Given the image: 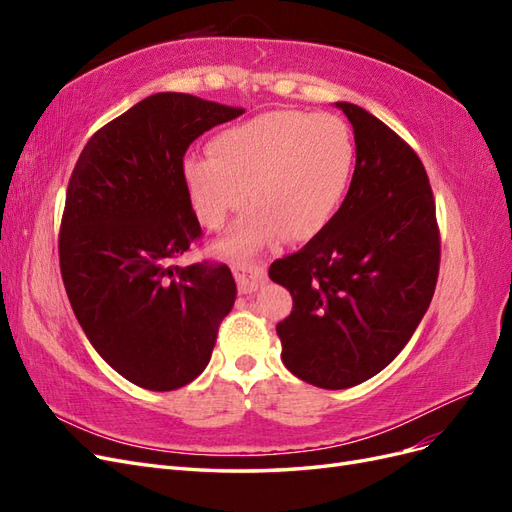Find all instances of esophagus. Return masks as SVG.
Wrapping results in <instances>:
<instances>
[{
	"label": "esophagus",
	"mask_w": 512,
	"mask_h": 512,
	"mask_svg": "<svg viewBox=\"0 0 512 512\" xmlns=\"http://www.w3.org/2000/svg\"><path fill=\"white\" fill-rule=\"evenodd\" d=\"M232 273L237 277V286L241 294H252L267 282V271L258 265H235L232 267Z\"/></svg>",
	"instance_id": "1"
}]
</instances>
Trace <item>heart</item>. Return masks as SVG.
Wrapping results in <instances>:
<instances>
[{
	"label": "heart",
	"mask_w": 512,
	"mask_h": 512,
	"mask_svg": "<svg viewBox=\"0 0 512 512\" xmlns=\"http://www.w3.org/2000/svg\"><path fill=\"white\" fill-rule=\"evenodd\" d=\"M190 153L181 173L200 224L218 228L250 198L254 209L222 241L228 254L252 252L275 237L305 241L329 224L348 190L354 141L329 113H267L232 126Z\"/></svg>",
	"instance_id": "heart-1"
}]
</instances>
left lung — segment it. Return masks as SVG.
I'll return each instance as SVG.
<instances>
[{
  "mask_svg": "<svg viewBox=\"0 0 512 512\" xmlns=\"http://www.w3.org/2000/svg\"><path fill=\"white\" fill-rule=\"evenodd\" d=\"M335 106L354 130L350 190L316 237L269 269L294 303L277 324L284 365L331 391L369 380L404 350L440 267L436 203L423 162L365 108Z\"/></svg>",
  "mask_w": 512,
  "mask_h": 512,
  "instance_id": "1",
  "label": "left lung"
}]
</instances>
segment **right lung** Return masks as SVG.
<instances>
[{"label": "right lung", "mask_w": 512, "mask_h": 512, "mask_svg": "<svg viewBox=\"0 0 512 512\" xmlns=\"http://www.w3.org/2000/svg\"><path fill=\"white\" fill-rule=\"evenodd\" d=\"M243 113L190 94L149 96L91 136L72 170L61 277L91 346L141 389L175 391L203 374L235 305L226 265L173 260L200 237L185 151Z\"/></svg>", "instance_id": "obj_1"}]
</instances>
